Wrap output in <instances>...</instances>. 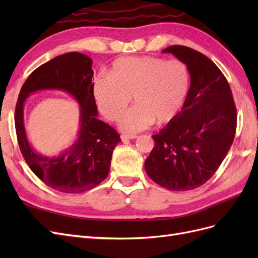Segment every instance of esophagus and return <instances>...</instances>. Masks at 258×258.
Listing matches in <instances>:
<instances>
[{"instance_id": "esophagus-1", "label": "esophagus", "mask_w": 258, "mask_h": 258, "mask_svg": "<svg viewBox=\"0 0 258 258\" xmlns=\"http://www.w3.org/2000/svg\"><path fill=\"white\" fill-rule=\"evenodd\" d=\"M121 141L122 142H127L129 141V140H134V139H137L138 137L135 136V135H121Z\"/></svg>"}]
</instances>
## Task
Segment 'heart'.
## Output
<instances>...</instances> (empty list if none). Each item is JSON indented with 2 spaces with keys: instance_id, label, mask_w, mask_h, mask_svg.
<instances>
[{
  "instance_id": "obj_1",
  "label": "heart",
  "mask_w": 258,
  "mask_h": 258,
  "mask_svg": "<svg viewBox=\"0 0 258 258\" xmlns=\"http://www.w3.org/2000/svg\"><path fill=\"white\" fill-rule=\"evenodd\" d=\"M189 86V70L183 61L152 56L120 57L113 61L108 75L99 74L92 82L99 110L110 120L119 118L132 97L136 105L119 120L127 134L173 119L185 103Z\"/></svg>"
}]
</instances>
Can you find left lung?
Returning <instances> with one entry per match:
<instances>
[{
    "instance_id": "obj_1",
    "label": "left lung",
    "mask_w": 258,
    "mask_h": 258,
    "mask_svg": "<svg viewBox=\"0 0 258 258\" xmlns=\"http://www.w3.org/2000/svg\"><path fill=\"white\" fill-rule=\"evenodd\" d=\"M162 52L187 66L190 87L181 112L153 136L145 171L170 190H191L212 177L227 155L236 135V105L226 77L204 53L181 45Z\"/></svg>"
}]
</instances>
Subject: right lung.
I'll use <instances>...</instances> for the list:
<instances>
[{
	"label": "right lung",
	"mask_w": 258,
	"mask_h": 258,
	"mask_svg": "<svg viewBox=\"0 0 258 258\" xmlns=\"http://www.w3.org/2000/svg\"><path fill=\"white\" fill-rule=\"evenodd\" d=\"M92 60L81 52L61 54L38 67L21 87L15 110V127L23 158L33 173L52 189L79 194L106 178L115 146L121 142L110 124L98 119L92 89ZM62 90L80 104V131L75 143L58 156H43L29 145L23 122V106L31 93Z\"/></svg>",
	"instance_id": "add662e5"
}]
</instances>
